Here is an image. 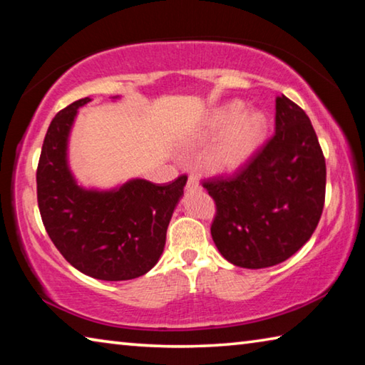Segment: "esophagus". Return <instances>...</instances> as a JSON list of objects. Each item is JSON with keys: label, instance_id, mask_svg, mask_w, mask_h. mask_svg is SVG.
Returning a JSON list of instances; mask_svg holds the SVG:
<instances>
[{"label": "esophagus", "instance_id": "1", "mask_svg": "<svg viewBox=\"0 0 365 365\" xmlns=\"http://www.w3.org/2000/svg\"><path fill=\"white\" fill-rule=\"evenodd\" d=\"M187 187H188V188H197V187H200V182H197V178H196L195 175H190V177H188Z\"/></svg>", "mask_w": 365, "mask_h": 365}]
</instances>
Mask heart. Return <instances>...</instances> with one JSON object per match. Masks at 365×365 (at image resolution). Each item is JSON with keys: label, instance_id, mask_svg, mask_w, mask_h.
<instances>
[{"label": "heart", "instance_id": "heart-1", "mask_svg": "<svg viewBox=\"0 0 365 365\" xmlns=\"http://www.w3.org/2000/svg\"><path fill=\"white\" fill-rule=\"evenodd\" d=\"M242 114L243 106L235 103L220 109L214 115V130H225L217 145L209 153L207 163L214 170L230 172L238 169L264 138L267 127L265 117L259 113H251L243 117Z\"/></svg>", "mask_w": 365, "mask_h": 365}]
</instances>
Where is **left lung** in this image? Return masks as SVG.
<instances>
[{"label":"left lung","instance_id":"left-lung-1","mask_svg":"<svg viewBox=\"0 0 365 365\" xmlns=\"http://www.w3.org/2000/svg\"><path fill=\"white\" fill-rule=\"evenodd\" d=\"M327 168L307 114L275 98V133L233 174L202 180L215 202L211 235L228 262L264 269L292 257L320 220Z\"/></svg>","mask_w":365,"mask_h":365}]
</instances>
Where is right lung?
<instances>
[{
  "label": "right lung",
  "mask_w": 365,
  "mask_h": 365,
  "mask_svg": "<svg viewBox=\"0 0 365 365\" xmlns=\"http://www.w3.org/2000/svg\"><path fill=\"white\" fill-rule=\"evenodd\" d=\"M82 98L54 115L36 168V200L51 242L71 265L98 280L145 275L164 251L187 175L169 183L132 180L114 191L80 188L67 169V137Z\"/></svg>",
  "instance_id": "1"
}]
</instances>
